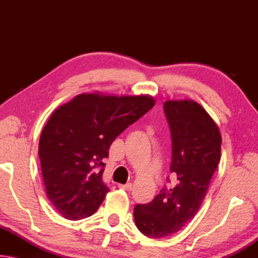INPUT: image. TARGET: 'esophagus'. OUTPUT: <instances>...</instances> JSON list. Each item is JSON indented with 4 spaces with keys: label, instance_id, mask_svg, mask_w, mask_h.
<instances>
[{
    "label": "esophagus",
    "instance_id": "esophagus-1",
    "mask_svg": "<svg viewBox=\"0 0 258 258\" xmlns=\"http://www.w3.org/2000/svg\"><path fill=\"white\" fill-rule=\"evenodd\" d=\"M120 189H123V190H126V191H131L133 189V185H132V183H127V184H119L118 185Z\"/></svg>",
    "mask_w": 258,
    "mask_h": 258
}]
</instances>
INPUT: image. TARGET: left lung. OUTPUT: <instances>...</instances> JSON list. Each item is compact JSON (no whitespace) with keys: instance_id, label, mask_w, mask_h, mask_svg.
I'll return each instance as SVG.
<instances>
[{"instance_id":"1","label":"left lung","mask_w":258,"mask_h":258,"mask_svg":"<svg viewBox=\"0 0 258 258\" xmlns=\"http://www.w3.org/2000/svg\"><path fill=\"white\" fill-rule=\"evenodd\" d=\"M164 112L171 130L173 183L164 185L149 204L134 207L140 232L165 238L194 218L207 194L221 158L222 138L217 125L195 101H166Z\"/></svg>"}]
</instances>
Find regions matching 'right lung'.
<instances>
[{"mask_svg":"<svg viewBox=\"0 0 258 258\" xmlns=\"http://www.w3.org/2000/svg\"><path fill=\"white\" fill-rule=\"evenodd\" d=\"M154 106L148 95L81 94L52 113L38 156L47 198L64 218L77 221L97 212L109 191L102 180L109 148Z\"/></svg>","mask_w":258,"mask_h":258,"instance_id":"right-lung-1","label":"right lung"}]
</instances>
